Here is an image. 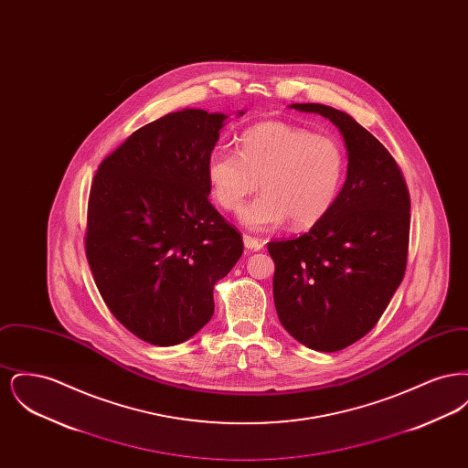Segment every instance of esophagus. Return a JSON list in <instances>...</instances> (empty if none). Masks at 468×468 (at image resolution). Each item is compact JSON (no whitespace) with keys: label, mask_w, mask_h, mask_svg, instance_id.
<instances>
[{"label":"esophagus","mask_w":468,"mask_h":468,"mask_svg":"<svg viewBox=\"0 0 468 468\" xmlns=\"http://www.w3.org/2000/svg\"><path fill=\"white\" fill-rule=\"evenodd\" d=\"M244 245L247 250H261L263 249V240L254 239L250 235H244Z\"/></svg>","instance_id":"esophagus-1"}]
</instances>
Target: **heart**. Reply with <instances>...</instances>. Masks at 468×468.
I'll return each instance as SVG.
<instances>
[{
    "instance_id": "obj_1",
    "label": "heart",
    "mask_w": 468,
    "mask_h": 468,
    "mask_svg": "<svg viewBox=\"0 0 468 468\" xmlns=\"http://www.w3.org/2000/svg\"><path fill=\"white\" fill-rule=\"evenodd\" d=\"M346 153L330 134L284 121L250 126L239 138V153L216 149L205 174L212 197L237 210L261 184V193L240 210V221L256 231L284 223L298 229L319 223L334 208L346 177Z\"/></svg>"
}]
</instances>
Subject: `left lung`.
Returning <instances> with one entry per match:
<instances>
[{
	"mask_svg": "<svg viewBox=\"0 0 468 468\" xmlns=\"http://www.w3.org/2000/svg\"><path fill=\"white\" fill-rule=\"evenodd\" d=\"M340 130L347 178L334 208L298 239L268 242L273 302L286 332L314 351L335 353L368 334L399 290L409 249L410 198L397 161L370 132L319 103Z\"/></svg>",
	"mask_w": 468,
	"mask_h": 468,
	"instance_id": "left-lung-1",
	"label": "left lung"
}]
</instances>
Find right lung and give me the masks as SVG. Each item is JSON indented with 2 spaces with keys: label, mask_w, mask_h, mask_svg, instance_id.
<instances>
[{
  "label": "right lung",
  "mask_w": 468,
  "mask_h": 468,
  "mask_svg": "<svg viewBox=\"0 0 468 468\" xmlns=\"http://www.w3.org/2000/svg\"><path fill=\"white\" fill-rule=\"evenodd\" d=\"M226 119L166 113L105 157L90 186L84 242L94 282L115 319L153 346L200 332L216 282L244 252L242 235L208 201L205 165Z\"/></svg>",
  "instance_id": "1"
}]
</instances>
